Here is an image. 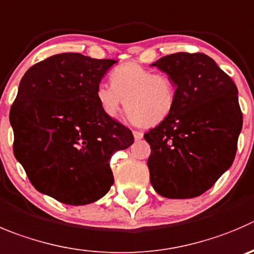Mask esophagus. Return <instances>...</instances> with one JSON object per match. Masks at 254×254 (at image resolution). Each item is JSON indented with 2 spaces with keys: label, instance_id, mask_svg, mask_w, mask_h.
Listing matches in <instances>:
<instances>
[{
  "label": "esophagus",
  "instance_id": "1",
  "mask_svg": "<svg viewBox=\"0 0 254 254\" xmlns=\"http://www.w3.org/2000/svg\"><path fill=\"white\" fill-rule=\"evenodd\" d=\"M133 137H134V139H136V141H138V139L143 138V133H142V132H139V131H133Z\"/></svg>",
  "mask_w": 254,
  "mask_h": 254
}]
</instances>
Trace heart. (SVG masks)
<instances>
[{"label":"heart","instance_id":"b5f03b06","mask_svg":"<svg viewBox=\"0 0 254 254\" xmlns=\"http://www.w3.org/2000/svg\"><path fill=\"white\" fill-rule=\"evenodd\" d=\"M110 78L111 84L102 82L95 93L101 111L107 117H117L125 100L129 120L144 127L161 125L172 115L176 87L167 74L127 62L116 67Z\"/></svg>","mask_w":254,"mask_h":254}]
</instances>
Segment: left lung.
Segmentation results:
<instances>
[{"mask_svg":"<svg viewBox=\"0 0 254 254\" xmlns=\"http://www.w3.org/2000/svg\"><path fill=\"white\" fill-rule=\"evenodd\" d=\"M151 66L176 87L172 115L144 134L152 187L166 198L197 197L233 163L243 123L238 89L203 53H173Z\"/></svg>","mask_w":254,"mask_h":254,"instance_id":"1","label":"left lung"}]
</instances>
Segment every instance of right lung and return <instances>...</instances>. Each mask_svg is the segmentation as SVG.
I'll list each match as a JSON object with an SVG mask.
<instances>
[{
  "label": "right lung",
  "instance_id": "right-lung-1",
  "mask_svg": "<svg viewBox=\"0 0 254 254\" xmlns=\"http://www.w3.org/2000/svg\"><path fill=\"white\" fill-rule=\"evenodd\" d=\"M113 60L60 53L31 67L9 111L14 157L38 192L71 206L102 198L113 185L110 159L133 143L107 117L96 88Z\"/></svg>",
  "mask_w": 254,
  "mask_h": 254
}]
</instances>
